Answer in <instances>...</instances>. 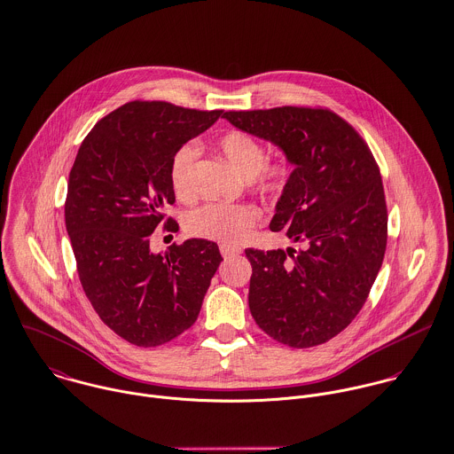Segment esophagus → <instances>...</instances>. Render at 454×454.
I'll use <instances>...</instances> for the list:
<instances>
[{
    "label": "esophagus",
    "mask_w": 454,
    "mask_h": 454,
    "mask_svg": "<svg viewBox=\"0 0 454 454\" xmlns=\"http://www.w3.org/2000/svg\"><path fill=\"white\" fill-rule=\"evenodd\" d=\"M220 252H222V255L227 259V257H234V255H239L241 254V250L239 248H236V247H229V245H222L220 247Z\"/></svg>",
    "instance_id": "1"
}]
</instances>
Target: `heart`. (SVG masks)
Here are the masks:
<instances>
[{
	"instance_id": "heart-1",
	"label": "heart",
	"mask_w": 454,
	"mask_h": 454,
	"mask_svg": "<svg viewBox=\"0 0 454 454\" xmlns=\"http://www.w3.org/2000/svg\"><path fill=\"white\" fill-rule=\"evenodd\" d=\"M218 148L229 165L245 177L264 195L278 197L291 177V168L286 161H266V148L254 136L232 130L220 137ZM197 158L193 145L181 146L170 163V183L174 192L188 199L193 193L192 168ZM261 213L250 204H223L213 202L193 211L188 216V231L195 236L222 241L239 243L250 229L259 222Z\"/></svg>"
}]
</instances>
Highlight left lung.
<instances>
[{"instance_id":"1","label":"left lung","mask_w":454,"mask_h":454,"mask_svg":"<svg viewBox=\"0 0 454 454\" xmlns=\"http://www.w3.org/2000/svg\"><path fill=\"white\" fill-rule=\"evenodd\" d=\"M222 118L275 145L294 167L270 227L302 247L245 250L252 317L284 345L325 343L363 308L382 266L387 209L373 154L331 111L277 107Z\"/></svg>"}]
</instances>
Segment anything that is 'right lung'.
Masks as SVG:
<instances>
[{
  "label": "right lung",
  "mask_w": 454,
  "mask_h": 454,
  "mask_svg": "<svg viewBox=\"0 0 454 454\" xmlns=\"http://www.w3.org/2000/svg\"><path fill=\"white\" fill-rule=\"evenodd\" d=\"M222 111L130 102L82 141L68 177L65 225L82 289L98 317L137 347H156L199 317L223 261L218 245L190 238L153 254L150 236L174 204L170 163ZM167 231L177 223L167 220Z\"/></svg>",
  "instance_id": "obj_1"
}]
</instances>
